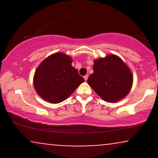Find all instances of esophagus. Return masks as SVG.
<instances>
[{
  "instance_id": "34e87169",
  "label": "esophagus",
  "mask_w": 158,
  "mask_h": 158,
  "mask_svg": "<svg viewBox=\"0 0 158 158\" xmlns=\"http://www.w3.org/2000/svg\"><path fill=\"white\" fill-rule=\"evenodd\" d=\"M88 75H85V77H84V79H85V81H87V80H88Z\"/></svg>"
}]
</instances>
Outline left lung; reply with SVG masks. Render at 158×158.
<instances>
[{"mask_svg":"<svg viewBox=\"0 0 158 158\" xmlns=\"http://www.w3.org/2000/svg\"><path fill=\"white\" fill-rule=\"evenodd\" d=\"M87 81L103 100L116 102L130 92L133 75L120 58L110 54L94 60V73Z\"/></svg>","mask_w":158,"mask_h":158,"instance_id":"1","label":"left lung"}]
</instances>
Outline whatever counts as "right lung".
I'll return each instance as SVG.
<instances>
[{
  "label": "right lung",
  "instance_id": "obj_1",
  "mask_svg": "<svg viewBox=\"0 0 158 158\" xmlns=\"http://www.w3.org/2000/svg\"><path fill=\"white\" fill-rule=\"evenodd\" d=\"M72 58L62 52L49 56L36 69L34 88L44 100L51 103L63 102L85 81L72 66Z\"/></svg>",
  "mask_w": 158,
  "mask_h": 158
}]
</instances>
